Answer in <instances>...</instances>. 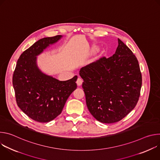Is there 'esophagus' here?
<instances>
[{"label":"esophagus","instance_id":"34e87169","mask_svg":"<svg viewBox=\"0 0 160 160\" xmlns=\"http://www.w3.org/2000/svg\"><path fill=\"white\" fill-rule=\"evenodd\" d=\"M83 83V80L82 78H81L80 77H78L77 78V83L78 85V86H80Z\"/></svg>","mask_w":160,"mask_h":160}]
</instances>
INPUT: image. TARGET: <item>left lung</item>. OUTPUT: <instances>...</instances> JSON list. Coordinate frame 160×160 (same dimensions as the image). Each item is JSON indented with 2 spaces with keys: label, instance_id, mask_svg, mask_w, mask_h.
<instances>
[{
  "label": "left lung",
  "instance_id": "8db88e82",
  "mask_svg": "<svg viewBox=\"0 0 160 160\" xmlns=\"http://www.w3.org/2000/svg\"><path fill=\"white\" fill-rule=\"evenodd\" d=\"M115 53L82 68V88L90 112L104 123H116L135 107L142 86L139 62L120 40Z\"/></svg>",
  "mask_w": 160,
  "mask_h": 160
}]
</instances>
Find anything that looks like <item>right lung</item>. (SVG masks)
I'll return each instance as SVG.
<instances>
[{
  "instance_id": "add662e5",
  "label": "right lung",
  "mask_w": 160,
  "mask_h": 160,
  "mask_svg": "<svg viewBox=\"0 0 160 160\" xmlns=\"http://www.w3.org/2000/svg\"><path fill=\"white\" fill-rule=\"evenodd\" d=\"M61 35L40 39L19 56L12 76L18 107L32 120L49 122L61 113L66 100L77 88V76L59 81L43 73L37 65V56Z\"/></svg>"
}]
</instances>
